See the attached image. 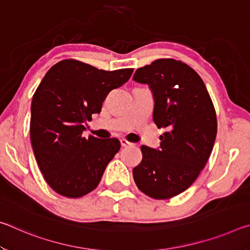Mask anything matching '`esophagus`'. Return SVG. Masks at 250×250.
<instances>
[{"mask_svg":"<svg viewBox=\"0 0 250 250\" xmlns=\"http://www.w3.org/2000/svg\"><path fill=\"white\" fill-rule=\"evenodd\" d=\"M120 143H121V146H129L132 145V143H131V142L126 141L125 139H121V140H120Z\"/></svg>","mask_w":250,"mask_h":250,"instance_id":"esophagus-1","label":"esophagus"}]
</instances>
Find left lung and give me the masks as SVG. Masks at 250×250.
<instances>
[{"mask_svg":"<svg viewBox=\"0 0 250 250\" xmlns=\"http://www.w3.org/2000/svg\"><path fill=\"white\" fill-rule=\"evenodd\" d=\"M133 80L150 87L154 124L168 130L160 149L141 146L133 179L146 195L167 200L188 189L204 168L216 139V112L202 78L180 61L158 59L135 70Z\"/></svg>","mask_w":250,"mask_h":250,"instance_id":"obj_1","label":"left lung"}]
</instances>
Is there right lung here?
<instances>
[{
    "label": "right lung",
    "mask_w": 250,
    "mask_h": 250,
    "mask_svg": "<svg viewBox=\"0 0 250 250\" xmlns=\"http://www.w3.org/2000/svg\"><path fill=\"white\" fill-rule=\"evenodd\" d=\"M132 73V68L105 71L65 59L44 76L32 100L31 142L40 170L56 193L77 198L98 186L120 141L84 138L83 124Z\"/></svg>",
    "instance_id": "1"
}]
</instances>
